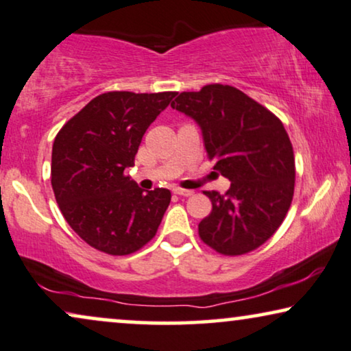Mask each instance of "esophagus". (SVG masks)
Returning a JSON list of instances; mask_svg holds the SVG:
<instances>
[{"mask_svg": "<svg viewBox=\"0 0 351 351\" xmlns=\"http://www.w3.org/2000/svg\"><path fill=\"white\" fill-rule=\"evenodd\" d=\"M173 193H175V194H178V196L189 197V196H193V194H194V191H189V189H181V188H175V189H173Z\"/></svg>", "mask_w": 351, "mask_h": 351, "instance_id": "34e87169", "label": "esophagus"}]
</instances>
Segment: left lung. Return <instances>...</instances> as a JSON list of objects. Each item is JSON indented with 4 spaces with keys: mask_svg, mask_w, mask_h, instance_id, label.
I'll return each mask as SVG.
<instances>
[{
    "mask_svg": "<svg viewBox=\"0 0 351 351\" xmlns=\"http://www.w3.org/2000/svg\"><path fill=\"white\" fill-rule=\"evenodd\" d=\"M173 108L201 128L214 170L232 181L225 194L207 191L212 212L199 237L225 256L264 245L285 219L295 191V155L280 119L232 86L183 92Z\"/></svg>",
    "mask_w": 351,
    "mask_h": 351,
    "instance_id": "8db88e82",
    "label": "left lung"
}]
</instances>
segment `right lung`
Returning a JSON list of instances; mask_svg holds the SVG:
<instances>
[{"mask_svg":"<svg viewBox=\"0 0 351 351\" xmlns=\"http://www.w3.org/2000/svg\"><path fill=\"white\" fill-rule=\"evenodd\" d=\"M176 92H106L61 128L53 143L51 186L69 227L87 245L126 256L157 233L171 193L141 189L124 175L144 132Z\"/></svg>","mask_w":351,"mask_h":351,"instance_id":"add662e5","label":"right lung"}]
</instances>
